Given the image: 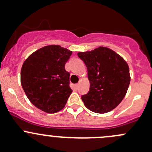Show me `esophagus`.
I'll return each mask as SVG.
<instances>
[{
    "label": "esophagus",
    "mask_w": 152,
    "mask_h": 152,
    "mask_svg": "<svg viewBox=\"0 0 152 152\" xmlns=\"http://www.w3.org/2000/svg\"><path fill=\"white\" fill-rule=\"evenodd\" d=\"M79 84H75V88H76V89H77L78 88H79Z\"/></svg>",
    "instance_id": "1"
}]
</instances>
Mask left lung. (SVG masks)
<instances>
[{"instance_id":"1","label":"left lung","mask_w":152,"mask_h":152,"mask_svg":"<svg viewBox=\"0 0 152 152\" xmlns=\"http://www.w3.org/2000/svg\"><path fill=\"white\" fill-rule=\"evenodd\" d=\"M88 71L90 87L82 95L84 104L90 111L105 114L122 102L130 82L127 62L107 47H100L90 52H79Z\"/></svg>"}]
</instances>
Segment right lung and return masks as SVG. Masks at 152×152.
Returning a JSON list of instances; mask_svg holds the SVG:
<instances>
[{
  "instance_id": "add662e5",
  "label": "right lung",
  "mask_w": 152,
  "mask_h": 152,
  "mask_svg": "<svg viewBox=\"0 0 152 152\" xmlns=\"http://www.w3.org/2000/svg\"><path fill=\"white\" fill-rule=\"evenodd\" d=\"M71 55L65 48L49 45L38 49L24 62L22 87L31 103L41 111L54 114L66 104L72 89L65 65Z\"/></svg>"
}]
</instances>
